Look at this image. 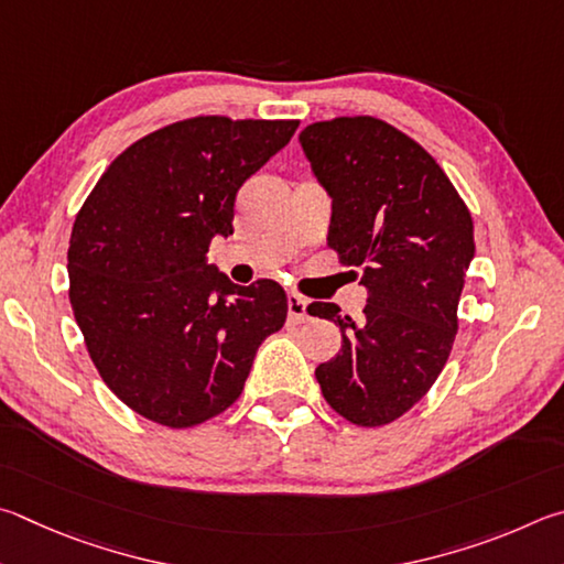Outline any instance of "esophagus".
<instances>
[{
    "label": "esophagus",
    "mask_w": 564,
    "mask_h": 564,
    "mask_svg": "<svg viewBox=\"0 0 564 564\" xmlns=\"http://www.w3.org/2000/svg\"><path fill=\"white\" fill-rule=\"evenodd\" d=\"M288 314L292 322H304L310 317L307 314V300L300 297V294H290L288 297Z\"/></svg>",
    "instance_id": "esophagus-1"
}]
</instances>
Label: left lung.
<instances>
[{
  "mask_svg": "<svg viewBox=\"0 0 564 564\" xmlns=\"http://www.w3.org/2000/svg\"><path fill=\"white\" fill-rule=\"evenodd\" d=\"M332 195L327 245L369 290L361 319L312 302L341 329V351L317 367L329 406L377 429L426 397L448 361L458 302L476 257L473 217L456 185L419 145L373 116H339L300 135Z\"/></svg>",
  "mask_w": 564,
  "mask_h": 564,
  "instance_id": "obj_1",
  "label": "left lung"
}]
</instances>
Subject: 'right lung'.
<instances>
[{
	"instance_id": "right-lung-1",
	"label": "right lung",
	"mask_w": 564,
	"mask_h": 564,
	"mask_svg": "<svg viewBox=\"0 0 564 564\" xmlns=\"http://www.w3.org/2000/svg\"><path fill=\"white\" fill-rule=\"evenodd\" d=\"M300 121L195 116L138 138L98 177L68 240V300L94 367L128 409L167 429L220 416L288 319L272 280L205 264L232 232L242 183Z\"/></svg>"
}]
</instances>
